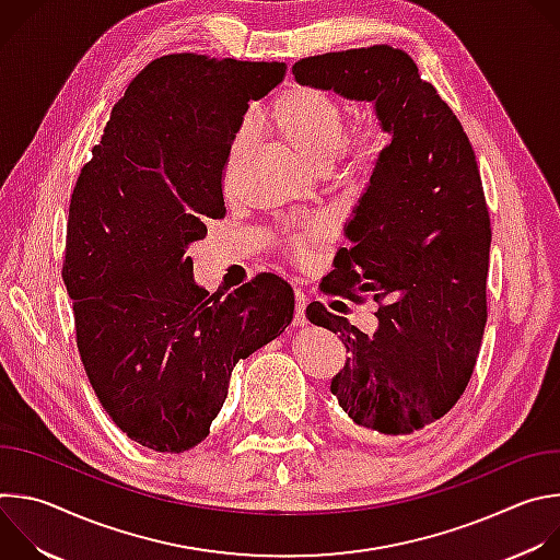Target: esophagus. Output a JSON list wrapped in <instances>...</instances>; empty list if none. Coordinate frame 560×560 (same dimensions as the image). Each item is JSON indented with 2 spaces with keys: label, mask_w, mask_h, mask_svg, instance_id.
<instances>
[{
  "label": "esophagus",
  "mask_w": 560,
  "mask_h": 560,
  "mask_svg": "<svg viewBox=\"0 0 560 560\" xmlns=\"http://www.w3.org/2000/svg\"><path fill=\"white\" fill-rule=\"evenodd\" d=\"M307 296L301 292V290H294V326H299V328H303L305 324H307V318H305V305H307Z\"/></svg>",
  "instance_id": "obj_1"
}]
</instances>
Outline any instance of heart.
Segmentation results:
<instances>
[{"instance_id": "1", "label": "heart", "mask_w": 560, "mask_h": 560, "mask_svg": "<svg viewBox=\"0 0 560 560\" xmlns=\"http://www.w3.org/2000/svg\"><path fill=\"white\" fill-rule=\"evenodd\" d=\"M270 126L292 145V150L303 159L310 168H328L346 143V113L341 104L324 91L310 86L288 89L275 104L270 115ZM385 132L378 126L361 130L354 141H350V156L359 166L372 164L385 145ZM242 150V139L232 148V154ZM330 234L328 221H316L305 232L299 234L296 248L303 253L307 246L322 242Z\"/></svg>"}]
</instances>
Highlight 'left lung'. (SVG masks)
Wrapping results in <instances>:
<instances>
[{
	"mask_svg": "<svg viewBox=\"0 0 560 560\" xmlns=\"http://www.w3.org/2000/svg\"><path fill=\"white\" fill-rule=\"evenodd\" d=\"M296 84L370 102L389 143L346 223L328 292L389 296L374 335L324 303L310 324L341 332L350 352L332 378L346 419L378 441L415 434L447 415L481 348L488 301L490 214L476 154L452 108L392 46L299 59Z\"/></svg>",
	"mask_w": 560,
	"mask_h": 560,
	"instance_id": "left-lung-1",
	"label": "left lung"
}]
</instances>
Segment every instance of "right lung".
Returning a JSON list of instances; mask_svg holds the SVG:
<instances>
[{"mask_svg":"<svg viewBox=\"0 0 560 560\" xmlns=\"http://www.w3.org/2000/svg\"><path fill=\"white\" fill-rule=\"evenodd\" d=\"M283 61L182 52L148 63L115 104L70 199L63 283L102 408L154 452L201 443L232 368L292 322V288L259 275L210 294L186 250L225 214L221 173L250 102Z\"/></svg>","mask_w":560,"mask_h":560,"instance_id":"add662e5","label":"right lung"}]
</instances>
